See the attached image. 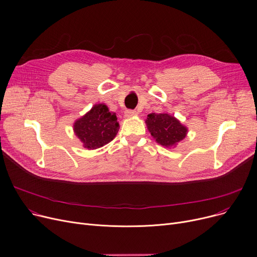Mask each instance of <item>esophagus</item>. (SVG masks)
<instances>
[{
	"mask_svg": "<svg viewBox=\"0 0 257 257\" xmlns=\"http://www.w3.org/2000/svg\"><path fill=\"white\" fill-rule=\"evenodd\" d=\"M125 117H134V116H137L138 115V113L136 112V111H134V110H126L125 111Z\"/></svg>",
	"mask_w": 257,
	"mask_h": 257,
	"instance_id": "esophagus-1",
	"label": "esophagus"
}]
</instances>
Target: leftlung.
Masks as SVG:
<instances>
[{
    "label": "left lung",
    "instance_id": "obj_1",
    "mask_svg": "<svg viewBox=\"0 0 257 257\" xmlns=\"http://www.w3.org/2000/svg\"><path fill=\"white\" fill-rule=\"evenodd\" d=\"M145 122L156 141L165 147L175 146L185 139L188 133V128L179 120L167 113L148 114Z\"/></svg>",
    "mask_w": 257,
    "mask_h": 257
}]
</instances>
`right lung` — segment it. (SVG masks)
<instances>
[{
  "label": "right lung",
  "mask_w": 257,
  "mask_h": 257,
  "mask_svg": "<svg viewBox=\"0 0 257 257\" xmlns=\"http://www.w3.org/2000/svg\"><path fill=\"white\" fill-rule=\"evenodd\" d=\"M118 130L116 114L110 112L104 103L93 105L73 124L75 136L88 149H96L108 144L115 138Z\"/></svg>",
  "instance_id": "obj_1"
}]
</instances>
